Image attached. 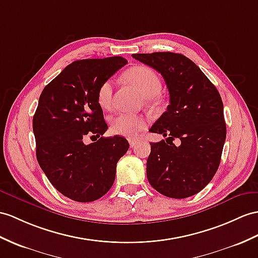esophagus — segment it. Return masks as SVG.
<instances>
[{
	"instance_id": "obj_1",
	"label": "esophagus",
	"mask_w": 258,
	"mask_h": 258,
	"mask_svg": "<svg viewBox=\"0 0 258 258\" xmlns=\"http://www.w3.org/2000/svg\"><path fill=\"white\" fill-rule=\"evenodd\" d=\"M138 143V141L137 140H135V139H129V144H130V148H135L136 147V144Z\"/></svg>"
}]
</instances>
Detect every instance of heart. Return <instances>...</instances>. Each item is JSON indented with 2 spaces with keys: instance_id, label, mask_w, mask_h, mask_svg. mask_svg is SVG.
<instances>
[{
  "instance_id": "heart-1",
  "label": "heart",
  "mask_w": 258,
  "mask_h": 258,
  "mask_svg": "<svg viewBox=\"0 0 258 258\" xmlns=\"http://www.w3.org/2000/svg\"><path fill=\"white\" fill-rule=\"evenodd\" d=\"M124 79L129 84L135 86L140 92L144 100L149 104H158L161 98L162 82L152 69L147 66H135L124 72ZM114 82L104 81L97 91V102L105 110L111 108ZM147 118L141 115L119 114L111 118L110 130L114 135L135 137L139 131L147 127Z\"/></svg>"
}]
</instances>
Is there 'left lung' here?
I'll return each mask as SVG.
<instances>
[{
	"label": "left lung",
	"mask_w": 258,
	"mask_h": 258,
	"mask_svg": "<svg viewBox=\"0 0 258 258\" xmlns=\"http://www.w3.org/2000/svg\"><path fill=\"white\" fill-rule=\"evenodd\" d=\"M133 56L160 72L169 93L166 111L150 129L166 139L150 143L149 183L166 197H190L210 183L220 165L227 137L221 96L184 54L167 51ZM175 139L179 145L172 143Z\"/></svg>",
	"instance_id": "8db88e82"
}]
</instances>
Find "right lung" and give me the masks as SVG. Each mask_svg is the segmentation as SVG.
I'll return each instance as SVG.
<instances>
[{"label": "right lung", "instance_id": "add662e5", "mask_svg": "<svg viewBox=\"0 0 258 258\" xmlns=\"http://www.w3.org/2000/svg\"><path fill=\"white\" fill-rule=\"evenodd\" d=\"M127 62L121 56L74 61L40 94L33 118L37 161L55 189L74 202L103 197L129 149L122 137H102L108 125L97 102L100 84ZM86 135L100 139L85 145Z\"/></svg>", "mask_w": 258, "mask_h": 258}]
</instances>
